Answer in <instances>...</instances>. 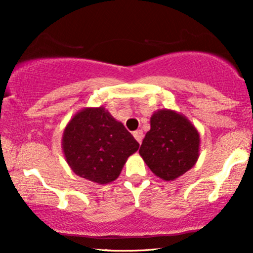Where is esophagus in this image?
<instances>
[{"instance_id":"1","label":"esophagus","mask_w":253,"mask_h":253,"mask_svg":"<svg viewBox=\"0 0 253 253\" xmlns=\"http://www.w3.org/2000/svg\"><path fill=\"white\" fill-rule=\"evenodd\" d=\"M133 136H134L135 140L138 141L139 144H141V141H143V138H144V133H143V130H141V129L135 130V132H133Z\"/></svg>"}]
</instances>
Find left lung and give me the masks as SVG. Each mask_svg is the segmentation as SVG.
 Instances as JSON below:
<instances>
[{
  "label": "left lung",
  "instance_id": "obj_1",
  "mask_svg": "<svg viewBox=\"0 0 253 253\" xmlns=\"http://www.w3.org/2000/svg\"><path fill=\"white\" fill-rule=\"evenodd\" d=\"M151 129L141 144V158L164 181H173L190 170L200 156V133L187 117L159 109L151 117Z\"/></svg>",
  "mask_w": 253,
  "mask_h": 253
}]
</instances>
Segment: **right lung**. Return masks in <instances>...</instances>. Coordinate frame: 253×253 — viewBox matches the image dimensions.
I'll return each instance as SVG.
<instances>
[{"mask_svg": "<svg viewBox=\"0 0 253 253\" xmlns=\"http://www.w3.org/2000/svg\"><path fill=\"white\" fill-rule=\"evenodd\" d=\"M62 149L76 175L97 184H108L121 173L138 141L104 107H86L64 128Z\"/></svg>", "mask_w": 253, "mask_h": 253, "instance_id": "right-lung-1", "label": "right lung"}]
</instances>
